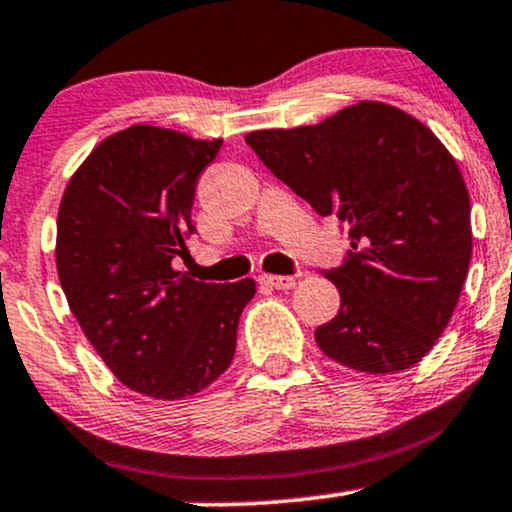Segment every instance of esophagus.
Segmentation results:
<instances>
[{
  "instance_id": "34e87169",
  "label": "esophagus",
  "mask_w": 512,
  "mask_h": 512,
  "mask_svg": "<svg viewBox=\"0 0 512 512\" xmlns=\"http://www.w3.org/2000/svg\"><path fill=\"white\" fill-rule=\"evenodd\" d=\"M261 283L268 285V288H276V290H290L295 288V280L293 276H261Z\"/></svg>"
}]
</instances>
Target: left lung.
<instances>
[{"mask_svg": "<svg viewBox=\"0 0 512 512\" xmlns=\"http://www.w3.org/2000/svg\"><path fill=\"white\" fill-rule=\"evenodd\" d=\"M246 144L322 217L349 229L344 266L324 273L342 305L315 329L337 364L415 366L444 332L471 261L469 190L452 153L403 109L356 102L320 124L261 129Z\"/></svg>", "mask_w": 512, "mask_h": 512, "instance_id": "8db88e82", "label": "left lung"}]
</instances>
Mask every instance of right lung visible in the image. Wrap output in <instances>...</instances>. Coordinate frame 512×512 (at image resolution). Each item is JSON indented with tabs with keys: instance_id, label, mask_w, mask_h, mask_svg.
<instances>
[{
	"instance_id": "obj_1",
	"label": "right lung",
	"mask_w": 512,
	"mask_h": 512,
	"mask_svg": "<svg viewBox=\"0 0 512 512\" xmlns=\"http://www.w3.org/2000/svg\"><path fill=\"white\" fill-rule=\"evenodd\" d=\"M222 139L134 124L75 170L58 210L56 266L70 312L109 371L136 393L180 400L234 359L251 278L205 283L170 266L188 251L200 173Z\"/></svg>"
}]
</instances>
